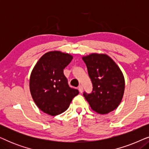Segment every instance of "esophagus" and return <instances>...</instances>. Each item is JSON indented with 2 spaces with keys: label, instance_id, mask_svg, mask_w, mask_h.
Listing matches in <instances>:
<instances>
[{
  "label": "esophagus",
  "instance_id": "34e87169",
  "mask_svg": "<svg viewBox=\"0 0 149 149\" xmlns=\"http://www.w3.org/2000/svg\"><path fill=\"white\" fill-rule=\"evenodd\" d=\"M79 91H80L81 93H82V91L83 90V88L82 85H79Z\"/></svg>",
  "mask_w": 149,
  "mask_h": 149
}]
</instances>
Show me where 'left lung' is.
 Wrapping results in <instances>:
<instances>
[{
    "label": "left lung",
    "instance_id": "left-lung-1",
    "mask_svg": "<svg viewBox=\"0 0 149 149\" xmlns=\"http://www.w3.org/2000/svg\"><path fill=\"white\" fill-rule=\"evenodd\" d=\"M93 85L92 91L83 95L92 110L107 114L118 107L123 98L125 80L116 63L105 54H92L83 57Z\"/></svg>",
    "mask_w": 149,
    "mask_h": 149
}]
</instances>
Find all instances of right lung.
Wrapping results in <instances>:
<instances>
[{
  "label": "right lung",
  "mask_w": 149,
  "mask_h": 149,
  "mask_svg": "<svg viewBox=\"0 0 149 149\" xmlns=\"http://www.w3.org/2000/svg\"><path fill=\"white\" fill-rule=\"evenodd\" d=\"M72 56L60 52L46 53L32 71L30 90L36 106L48 115L56 116L68 109L79 90L71 88L64 69Z\"/></svg>",
  "instance_id": "right-lung-1"
}]
</instances>
